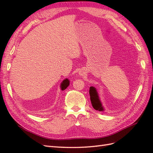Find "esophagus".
I'll list each match as a JSON object with an SVG mask.
<instances>
[{"label": "esophagus", "instance_id": "1", "mask_svg": "<svg viewBox=\"0 0 153 153\" xmlns=\"http://www.w3.org/2000/svg\"><path fill=\"white\" fill-rule=\"evenodd\" d=\"M82 74H81V75H82Z\"/></svg>", "mask_w": 153, "mask_h": 153}]
</instances>
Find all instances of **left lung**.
<instances>
[{
    "instance_id": "8db88e82",
    "label": "left lung",
    "mask_w": 153,
    "mask_h": 153,
    "mask_svg": "<svg viewBox=\"0 0 153 153\" xmlns=\"http://www.w3.org/2000/svg\"><path fill=\"white\" fill-rule=\"evenodd\" d=\"M89 94L91 104L93 108L100 111H104V108H103L102 103L100 100V98H99L98 92L97 89H96V88H94V87H91L89 90Z\"/></svg>"
}]
</instances>
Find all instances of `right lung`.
Returning a JSON list of instances; mask_svg holds the SVG:
<instances>
[{
	"mask_svg": "<svg viewBox=\"0 0 153 153\" xmlns=\"http://www.w3.org/2000/svg\"><path fill=\"white\" fill-rule=\"evenodd\" d=\"M70 85V81L68 79H65L62 81V82L60 84V88L62 91L65 90L66 88L69 86Z\"/></svg>",
	"mask_w": 153,
	"mask_h": 153,
	"instance_id": "add662e5",
	"label": "right lung"
}]
</instances>
